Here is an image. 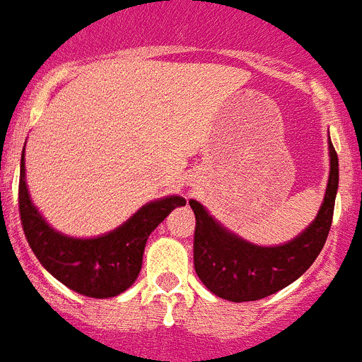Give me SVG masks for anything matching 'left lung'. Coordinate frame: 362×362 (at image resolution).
Returning <instances> with one entry per match:
<instances>
[{
  "label": "left lung",
  "instance_id": "1",
  "mask_svg": "<svg viewBox=\"0 0 362 362\" xmlns=\"http://www.w3.org/2000/svg\"><path fill=\"white\" fill-rule=\"evenodd\" d=\"M328 146L330 177L323 205L312 226L285 245L258 247L243 242L218 226L197 200H189L197 216L194 270L213 294L234 303L256 301L291 285L314 263L327 242L339 184L337 153L332 142Z\"/></svg>",
  "mask_w": 362,
  "mask_h": 362
}]
</instances>
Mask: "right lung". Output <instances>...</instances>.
<instances>
[{"label": "right lung", "instance_id": "right-lung-1", "mask_svg": "<svg viewBox=\"0 0 362 362\" xmlns=\"http://www.w3.org/2000/svg\"><path fill=\"white\" fill-rule=\"evenodd\" d=\"M19 218L32 252L39 263L71 291L88 298H113L133 285L142 267L148 236L175 207L180 197L144 205L124 226L93 240H74L55 233L39 216L25 184V148L19 173Z\"/></svg>", "mask_w": 362, "mask_h": 362}]
</instances>
